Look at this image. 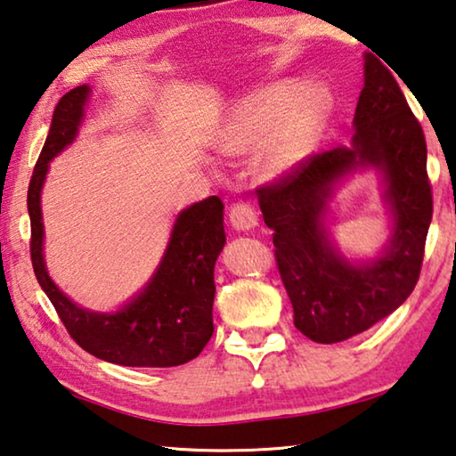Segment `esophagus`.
Segmentation results:
<instances>
[{
  "mask_svg": "<svg viewBox=\"0 0 456 456\" xmlns=\"http://www.w3.org/2000/svg\"><path fill=\"white\" fill-rule=\"evenodd\" d=\"M229 221L237 231H249L257 225V211L256 207L245 203V200H237L229 207Z\"/></svg>",
  "mask_w": 456,
  "mask_h": 456,
  "instance_id": "esophagus-1",
  "label": "esophagus"
}]
</instances>
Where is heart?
I'll return each instance as SVG.
<instances>
[{
    "label": "heart",
    "mask_w": 456,
    "mask_h": 456,
    "mask_svg": "<svg viewBox=\"0 0 456 456\" xmlns=\"http://www.w3.org/2000/svg\"><path fill=\"white\" fill-rule=\"evenodd\" d=\"M302 92L297 82H280L247 100L221 128L219 149L245 152L269 132L257 152V171L267 179L288 173L305 157L328 108L320 90Z\"/></svg>",
    "instance_id": "heart-1"
}]
</instances>
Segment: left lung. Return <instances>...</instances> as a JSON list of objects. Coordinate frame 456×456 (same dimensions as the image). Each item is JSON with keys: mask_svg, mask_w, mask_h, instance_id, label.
Returning a JSON list of instances; mask_svg holds the SVG:
<instances>
[{"mask_svg": "<svg viewBox=\"0 0 456 456\" xmlns=\"http://www.w3.org/2000/svg\"><path fill=\"white\" fill-rule=\"evenodd\" d=\"M354 114L352 146L314 154L256 189L273 229L275 264L293 307V323L314 342L336 344L372 328L411 296L420 277L432 219L427 141L395 76L372 53ZM382 167L395 213V235L385 256L368 266L339 258L321 217L329 184L356 166Z\"/></svg>", "mask_w": 456, "mask_h": 456, "instance_id": "obj_1", "label": "left lung"}]
</instances>
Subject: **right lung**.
<instances>
[{"mask_svg": "<svg viewBox=\"0 0 456 456\" xmlns=\"http://www.w3.org/2000/svg\"><path fill=\"white\" fill-rule=\"evenodd\" d=\"M88 92V86H78L60 98L29 181V256L34 273L68 334L92 356L136 368L187 364L199 356L213 336V269L225 245L219 197L200 200L179 215L159 272L141 296L117 314L82 310L53 285L45 272L40 191L50 160L74 141Z\"/></svg>", "mask_w": 456, "mask_h": 456, "instance_id": "1", "label": "right lung"}]
</instances>
